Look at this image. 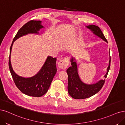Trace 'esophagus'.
Returning <instances> with one entry per match:
<instances>
[{
    "label": "esophagus",
    "mask_w": 125,
    "mask_h": 125,
    "mask_svg": "<svg viewBox=\"0 0 125 125\" xmlns=\"http://www.w3.org/2000/svg\"><path fill=\"white\" fill-rule=\"evenodd\" d=\"M69 59L67 58H64L63 60H61L58 63V66L59 68H62L63 70H65L68 66L69 64Z\"/></svg>",
    "instance_id": "esophagus-1"
}]
</instances>
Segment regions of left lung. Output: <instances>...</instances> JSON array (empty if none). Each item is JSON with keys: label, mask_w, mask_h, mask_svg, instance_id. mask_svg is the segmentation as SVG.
Instances as JSON below:
<instances>
[{"label": "left lung", "mask_w": 125, "mask_h": 125, "mask_svg": "<svg viewBox=\"0 0 125 125\" xmlns=\"http://www.w3.org/2000/svg\"><path fill=\"white\" fill-rule=\"evenodd\" d=\"M86 27L93 32L94 34L107 42L105 36H104L101 30L98 26L94 25H90ZM74 60H75V59L72 58L71 60L72 66L66 71L68 75L67 89L68 94L74 99H83L89 98L98 93L101 89L105 80L101 79L96 83L91 84L83 83L79 77L77 64L75 61H74ZM110 64L111 58L109 61V65L107 68V73L104 76V77L105 78L110 70Z\"/></svg>", "instance_id": "left-lung-1"}]
</instances>
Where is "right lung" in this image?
I'll use <instances>...</instances> for the list:
<instances>
[{
	"instance_id": "add662e5",
	"label": "right lung",
	"mask_w": 125,
	"mask_h": 125,
	"mask_svg": "<svg viewBox=\"0 0 125 125\" xmlns=\"http://www.w3.org/2000/svg\"><path fill=\"white\" fill-rule=\"evenodd\" d=\"M41 21L31 20L20 29L14 37L10 49L9 67L16 86L22 93L27 95L40 97L46 94L54 75L57 73V59L48 57L45 64L38 73L30 78H24L16 74L12 67L10 55L13 43L19 37L28 34H39L38 31L43 27Z\"/></svg>"
}]
</instances>
